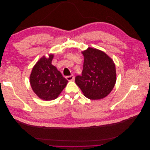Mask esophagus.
<instances>
[{
	"label": "esophagus",
	"mask_w": 150,
	"mask_h": 150,
	"mask_svg": "<svg viewBox=\"0 0 150 150\" xmlns=\"http://www.w3.org/2000/svg\"><path fill=\"white\" fill-rule=\"evenodd\" d=\"M66 79L68 80V81H72V80H73V79H74V76L73 74H72V75H71V76H66Z\"/></svg>",
	"instance_id": "obj_1"
}]
</instances>
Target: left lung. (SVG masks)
<instances>
[{"label": "left lung", "mask_w": 150, "mask_h": 150, "mask_svg": "<svg viewBox=\"0 0 150 150\" xmlns=\"http://www.w3.org/2000/svg\"><path fill=\"white\" fill-rule=\"evenodd\" d=\"M82 53L84 58L82 75L77 76L75 82L86 98H104L116 83L115 63L106 53L96 49L89 47Z\"/></svg>", "instance_id": "obj_1"}]
</instances>
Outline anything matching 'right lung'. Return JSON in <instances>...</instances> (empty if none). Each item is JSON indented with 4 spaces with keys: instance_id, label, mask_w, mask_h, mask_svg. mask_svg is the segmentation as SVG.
Wrapping results in <instances>:
<instances>
[{
    "instance_id": "obj_1",
    "label": "right lung",
    "mask_w": 150,
    "mask_h": 150,
    "mask_svg": "<svg viewBox=\"0 0 150 150\" xmlns=\"http://www.w3.org/2000/svg\"><path fill=\"white\" fill-rule=\"evenodd\" d=\"M53 54L43 56L34 66L30 76L32 89L37 96L46 101L56 99L68 81L52 64Z\"/></svg>"
}]
</instances>
